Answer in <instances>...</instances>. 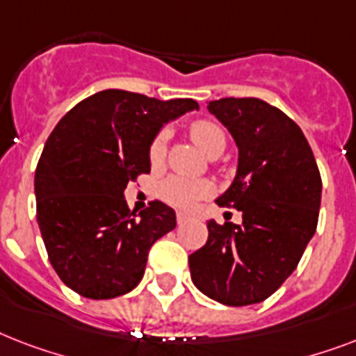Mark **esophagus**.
Returning <instances> with one entry per match:
<instances>
[{"mask_svg":"<svg viewBox=\"0 0 356 356\" xmlns=\"http://www.w3.org/2000/svg\"><path fill=\"white\" fill-rule=\"evenodd\" d=\"M188 220H190L188 214H184V212H177V223H179V225H181V223H184V222H188Z\"/></svg>","mask_w":356,"mask_h":356,"instance_id":"1","label":"esophagus"}]
</instances>
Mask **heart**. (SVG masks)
<instances>
[{
    "label": "heart",
    "mask_w": 356,
    "mask_h": 356,
    "mask_svg": "<svg viewBox=\"0 0 356 356\" xmlns=\"http://www.w3.org/2000/svg\"><path fill=\"white\" fill-rule=\"evenodd\" d=\"M188 133L192 136L195 144L200 145L201 149L205 151L207 155L216 159L225 151L227 147V133L220 122L211 118H200L190 123ZM168 153V134L164 131L156 134L155 138L151 140L149 151V164L153 168H161L164 164ZM159 194L166 203L179 209H190L203 197H209L214 194V184L211 181H195V179L179 177V175H172V177L164 179L159 188Z\"/></svg>",
    "instance_id": "obj_1"
}]
</instances>
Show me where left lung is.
I'll return each mask as SVG.
<instances>
[{
	"label": "left lung",
	"mask_w": 356,
	"mask_h": 356,
	"mask_svg": "<svg viewBox=\"0 0 356 356\" xmlns=\"http://www.w3.org/2000/svg\"><path fill=\"white\" fill-rule=\"evenodd\" d=\"M209 111L238 145L236 177L216 203L242 212V223H207L209 240L188 257L190 273L218 303H260L292 275L314 236L320 170L298 123L270 103L223 97Z\"/></svg>",
	"instance_id": "8db88e82"
}]
</instances>
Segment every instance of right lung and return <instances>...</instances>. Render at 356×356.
<instances>
[{
	"label": "right lung",
	"mask_w": 356,
	"mask_h": 356,
	"mask_svg": "<svg viewBox=\"0 0 356 356\" xmlns=\"http://www.w3.org/2000/svg\"><path fill=\"white\" fill-rule=\"evenodd\" d=\"M200 105L103 90L77 103L49 134L35 173L36 222L60 281L88 299L131 292L151 245L175 229L161 201L136 216L123 190L149 173L151 140L162 123Z\"/></svg>",
	"instance_id": "right-lung-1"
}]
</instances>
